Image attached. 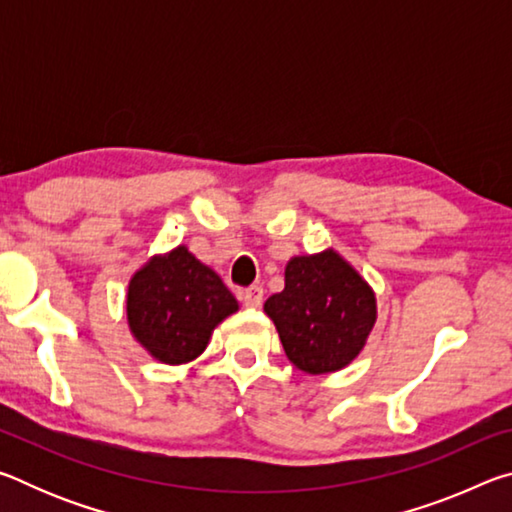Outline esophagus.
Instances as JSON below:
<instances>
[{"label":"esophagus","instance_id":"34e87169","mask_svg":"<svg viewBox=\"0 0 512 512\" xmlns=\"http://www.w3.org/2000/svg\"><path fill=\"white\" fill-rule=\"evenodd\" d=\"M241 300H244L246 307H262V300H264V289L262 287H248L241 291Z\"/></svg>","mask_w":512,"mask_h":512}]
</instances>
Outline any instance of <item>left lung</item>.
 I'll return each instance as SVG.
<instances>
[{"mask_svg":"<svg viewBox=\"0 0 512 512\" xmlns=\"http://www.w3.org/2000/svg\"><path fill=\"white\" fill-rule=\"evenodd\" d=\"M289 361L309 375L341 370L359 357L377 320L370 284L336 253L289 259L284 289L264 302Z\"/></svg>","mask_w":512,"mask_h":512,"instance_id":"1","label":"left lung"}]
</instances>
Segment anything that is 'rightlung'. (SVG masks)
<instances>
[{
  "label": "right lung",
  "mask_w": 512,
  "mask_h": 512,
  "mask_svg": "<svg viewBox=\"0 0 512 512\" xmlns=\"http://www.w3.org/2000/svg\"><path fill=\"white\" fill-rule=\"evenodd\" d=\"M239 309L237 298L187 246L155 255L128 282V327L153 359L194 361L214 327Z\"/></svg>",
  "instance_id": "add662e5"
}]
</instances>
